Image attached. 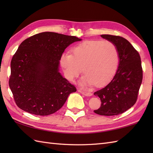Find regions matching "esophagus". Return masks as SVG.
<instances>
[{"label": "esophagus", "instance_id": "obj_1", "mask_svg": "<svg viewBox=\"0 0 153 153\" xmlns=\"http://www.w3.org/2000/svg\"><path fill=\"white\" fill-rule=\"evenodd\" d=\"M78 91L80 93L83 94V95H85V96H87V97H89V96H91L92 95V93H90V92H87V91H82V90H80L79 89Z\"/></svg>", "mask_w": 153, "mask_h": 153}]
</instances>
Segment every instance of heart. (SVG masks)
<instances>
[{
    "instance_id": "b5f03b06",
    "label": "heart",
    "mask_w": 153,
    "mask_h": 153,
    "mask_svg": "<svg viewBox=\"0 0 153 153\" xmlns=\"http://www.w3.org/2000/svg\"><path fill=\"white\" fill-rule=\"evenodd\" d=\"M72 54L63 53L60 58L65 76L72 82L82 70L83 85L102 86L114 76L119 64V53L115 44L108 40L86 41L71 49Z\"/></svg>"
}]
</instances>
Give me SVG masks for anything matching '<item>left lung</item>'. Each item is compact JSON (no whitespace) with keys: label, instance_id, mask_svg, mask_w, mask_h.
<instances>
[{"label":"left lung","instance_id":"obj_1","mask_svg":"<svg viewBox=\"0 0 153 153\" xmlns=\"http://www.w3.org/2000/svg\"><path fill=\"white\" fill-rule=\"evenodd\" d=\"M101 37L115 44L120 62L111 82L94 93L101 101L100 108L94 112L102 116L118 115L130 108L137 101L143 79L141 57L123 37L111 35H101Z\"/></svg>","mask_w":153,"mask_h":153}]
</instances>
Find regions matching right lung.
<instances>
[{
	"label": "right lung",
	"mask_w": 153,
	"mask_h": 153,
	"mask_svg": "<svg viewBox=\"0 0 153 153\" xmlns=\"http://www.w3.org/2000/svg\"><path fill=\"white\" fill-rule=\"evenodd\" d=\"M82 39L54 32L29 37L13 56L9 86L19 108L47 116L60 109L76 88L60 74L61 55L67 47Z\"/></svg>",
	"instance_id": "add662e5"
}]
</instances>
